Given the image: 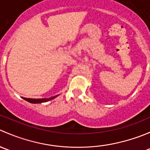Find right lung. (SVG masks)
I'll return each instance as SVG.
<instances>
[{
    "mask_svg": "<svg viewBox=\"0 0 150 150\" xmlns=\"http://www.w3.org/2000/svg\"><path fill=\"white\" fill-rule=\"evenodd\" d=\"M56 96L49 98V99H29V98H25V97H23V99H25L26 101H28V102H30V103L36 104V103H42V102H48V101H50V100H51V99H54Z\"/></svg>",
    "mask_w": 150,
    "mask_h": 150,
    "instance_id": "add662e5",
    "label": "right lung"
}]
</instances>
